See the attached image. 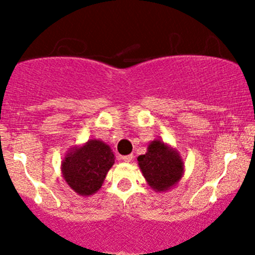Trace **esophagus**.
Segmentation results:
<instances>
[{"instance_id":"obj_1","label":"esophagus","mask_w":255,"mask_h":255,"mask_svg":"<svg viewBox=\"0 0 255 255\" xmlns=\"http://www.w3.org/2000/svg\"><path fill=\"white\" fill-rule=\"evenodd\" d=\"M122 159L123 161H125V163H130V161L133 160V155L132 154H129V155H125V156H122Z\"/></svg>"}]
</instances>
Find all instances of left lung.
<instances>
[{"label":"left lung","mask_w":255,"mask_h":255,"mask_svg":"<svg viewBox=\"0 0 255 255\" xmlns=\"http://www.w3.org/2000/svg\"><path fill=\"white\" fill-rule=\"evenodd\" d=\"M146 184L155 192H166L175 187L184 176V160L179 151L164 140H151L146 153L137 158Z\"/></svg>","instance_id":"1"}]
</instances>
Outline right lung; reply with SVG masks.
<instances>
[{
  "label": "right lung",
  "instance_id": "obj_1",
  "mask_svg": "<svg viewBox=\"0 0 255 255\" xmlns=\"http://www.w3.org/2000/svg\"><path fill=\"white\" fill-rule=\"evenodd\" d=\"M115 159L109 144L92 138L66 151L61 160V175L80 196H91L101 189Z\"/></svg>",
  "mask_w": 255,
  "mask_h": 255
}]
</instances>
